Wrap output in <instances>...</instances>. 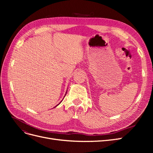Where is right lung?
<instances>
[{
	"label": "right lung",
	"instance_id": "obj_1",
	"mask_svg": "<svg viewBox=\"0 0 153 153\" xmlns=\"http://www.w3.org/2000/svg\"><path fill=\"white\" fill-rule=\"evenodd\" d=\"M58 105H59V104H58Z\"/></svg>",
	"mask_w": 153,
	"mask_h": 153
}]
</instances>
